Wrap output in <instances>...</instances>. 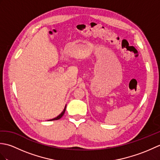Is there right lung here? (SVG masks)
<instances>
[{
  "label": "right lung",
  "instance_id": "1",
  "mask_svg": "<svg viewBox=\"0 0 160 160\" xmlns=\"http://www.w3.org/2000/svg\"><path fill=\"white\" fill-rule=\"evenodd\" d=\"M66 107H67V105H65V107H64V110L62 111V113H61L58 116H57L56 118H53V119H52V120H49V121H52V120H59V119H60L62 117V115H64V112H65V110H66Z\"/></svg>",
  "mask_w": 160,
  "mask_h": 160
}]
</instances>
